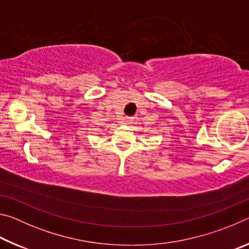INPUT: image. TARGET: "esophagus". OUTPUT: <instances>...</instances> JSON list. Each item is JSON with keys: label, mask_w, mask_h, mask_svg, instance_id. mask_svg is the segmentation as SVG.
<instances>
[{"label": "esophagus", "mask_w": 249, "mask_h": 249, "mask_svg": "<svg viewBox=\"0 0 249 249\" xmlns=\"http://www.w3.org/2000/svg\"><path fill=\"white\" fill-rule=\"evenodd\" d=\"M132 120H133V117H130V116L124 117V121L126 122V123H129V122H132Z\"/></svg>", "instance_id": "34e87169"}]
</instances>
